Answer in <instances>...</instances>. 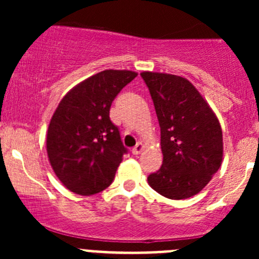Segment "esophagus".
I'll list each match as a JSON object with an SVG mask.
<instances>
[{
    "instance_id": "34e87169",
    "label": "esophagus",
    "mask_w": 259,
    "mask_h": 259,
    "mask_svg": "<svg viewBox=\"0 0 259 259\" xmlns=\"http://www.w3.org/2000/svg\"><path fill=\"white\" fill-rule=\"evenodd\" d=\"M144 148H145V146H144V144H143V143H138V144L137 145H135L134 146V148H133V150H132V153L133 154H134V155H139V154L140 153H142V151L143 150H144Z\"/></svg>"
}]
</instances>
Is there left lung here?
<instances>
[{"mask_svg": "<svg viewBox=\"0 0 259 259\" xmlns=\"http://www.w3.org/2000/svg\"><path fill=\"white\" fill-rule=\"evenodd\" d=\"M160 125L161 168L148 177L155 192L169 199L198 194L223 160L218 117L189 80L143 71Z\"/></svg>", "mask_w": 259, "mask_h": 259, "instance_id": "8db88e82", "label": "left lung"}]
</instances>
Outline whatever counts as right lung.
Here are the masks:
<instances>
[{"label": "right lung", "mask_w": 259, "mask_h": 259, "mask_svg": "<svg viewBox=\"0 0 259 259\" xmlns=\"http://www.w3.org/2000/svg\"><path fill=\"white\" fill-rule=\"evenodd\" d=\"M138 76L129 70H104L71 89L50 121L46 149L60 182L80 195L106 189L126 153L117 126L111 122V103Z\"/></svg>", "instance_id": "1"}]
</instances>
